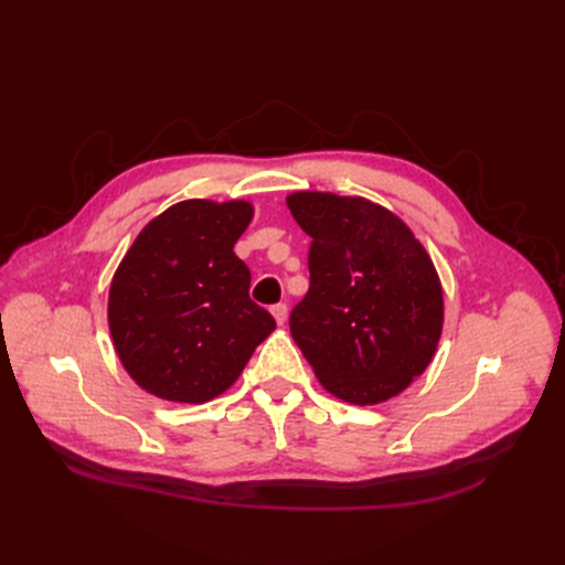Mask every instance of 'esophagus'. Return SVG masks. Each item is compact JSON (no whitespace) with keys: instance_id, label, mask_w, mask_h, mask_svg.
<instances>
[{"instance_id":"1","label":"esophagus","mask_w":565,"mask_h":565,"mask_svg":"<svg viewBox=\"0 0 565 565\" xmlns=\"http://www.w3.org/2000/svg\"><path fill=\"white\" fill-rule=\"evenodd\" d=\"M273 316H275V320L279 322V324H284L286 322V316H288V307L284 305V302H279V305H273Z\"/></svg>"}]
</instances>
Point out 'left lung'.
<instances>
[{
	"instance_id": "left-lung-1",
	"label": "left lung",
	"mask_w": 565,
	"mask_h": 565,
	"mask_svg": "<svg viewBox=\"0 0 565 565\" xmlns=\"http://www.w3.org/2000/svg\"><path fill=\"white\" fill-rule=\"evenodd\" d=\"M290 213L311 237L309 290L290 334L330 394L373 405L430 364L444 320L435 265L412 231L362 196L295 192Z\"/></svg>"
}]
</instances>
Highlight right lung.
<instances>
[{
    "label": "right lung",
    "instance_id": "obj_1",
    "mask_svg": "<svg viewBox=\"0 0 565 565\" xmlns=\"http://www.w3.org/2000/svg\"><path fill=\"white\" fill-rule=\"evenodd\" d=\"M247 201H181L148 222L109 288V332L141 390L205 403L243 373L277 322L249 298V267L235 256L252 222Z\"/></svg>",
    "mask_w": 565,
    "mask_h": 565
}]
</instances>
